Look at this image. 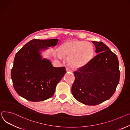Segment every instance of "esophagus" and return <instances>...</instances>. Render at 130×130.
<instances>
[{
    "label": "esophagus",
    "instance_id": "1",
    "mask_svg": "<svg viewBox=\"0 0 130 130\" xmlns=\"http://www.w3.org/2000/svg\"><path fill=\"white\" fill-rule=\"evenodd\" d=\"M66 70L67 72H73L72 70V69H70V68H69V67H66Z\"/></svg>",
    "mask_w": 130,
    "mask_h": 130
}]
</instances>
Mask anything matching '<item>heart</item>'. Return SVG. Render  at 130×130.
Returning <instances> with one entry per match:
<instances>
[{
	"instance_id": "b5f03b06",
	"label": "heart",
	"mask_w": 130,
	"mask_h": 130,
	"mask_svg": "<svg viewBox=\"0 0 130 130\" xmlns=\"http://www.w3.org/2000/svg\"><path fill=\"white\" fill-rule=\"evenodd\" d=\"M60 51L64 55L69 56V64L75 67L87 65L92 60L94 53L93 46L91 43L78 40L65 42L61 45ZM61 54L58 53V57L62 58Z\"/></svg>"
}]
</instances>
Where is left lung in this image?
Here are the masks:
<instances>
[{
  "instance_id": "1",
  "label": "left lung",
  "mask_w": 130,
  "mask_h": 130,
  "mask_svg": "<svg viewBox=\"0 0 130 130\" xmlns=\"http://www.w3.org/2000/svg\"><path fill=\"white\" fill-rule=\"evenodd\" d=\"M97 55L74 72V97L85 105H99L109 100L119 84L120 73L117 55L103 42L92 41Z\"/></svg>"
}]
</instances>
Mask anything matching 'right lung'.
<instances>
[{
  "instance_id": "obj_1",
  "label": "right lung",
  "mask_w": 130,
  "mask_h": 130,
  "mask_svg": "<svg viewBox=\"0 0 130 130\" xmlns=\"http://www.w3.org/2000/svg\"><path fill=\"white\" fill-rule=\"evenodd\" d=\"M58 39H32L15 54L11 76L19 95L31 102L51 98L57 84L66 72L64 67H55L43 58L41 52L55 46Z\"/></svg>"
}]
</instances>
